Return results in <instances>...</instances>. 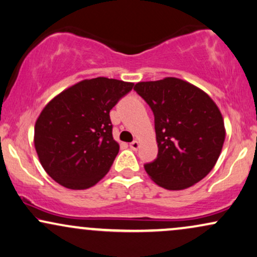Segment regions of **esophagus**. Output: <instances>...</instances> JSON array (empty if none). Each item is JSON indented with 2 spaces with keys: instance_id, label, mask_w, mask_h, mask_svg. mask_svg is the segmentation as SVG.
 Instances as JSON below:
<instances>
[{
  "instance_id": "1",
  "label": "esophagus",
  "mask_w": 257,
  "mask_h": 257,
  "mask_svg": "<svg viewBox=\"0 0 257 257\" xmlns=\"http://www.w3.org/2000/svg\"><path fill=\"white\" fill-rule=\"evenodd\" d=\"M139 147H140V142L136 141V140H135V141H133L131 144V148L133 149V151H138Z\"/></svg>"
}]
</instances>
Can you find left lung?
I'll return each mask as SVG.
<instances>
[{
    "mask_svg": "<svg viewBox=\"0 0 257 257\" xmlns=\"http://www.w3.org/2000/svg\"><path fill=\"white\" fill-rule=\"evenodd\" d=\"M134 90L154 113L158 158L147 174L166 190H185L212 170L222 152L225 128L218 106L199 87L174 77L140 82Z\"/></svg>",
    "mask_w": 257,
    "mask_h": 257,
    "instance_id": "left-lung-1",
    "label": "left lung"
}]
</instances>
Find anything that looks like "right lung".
I'll use <instances>...</instances> for the list:
<instances>
[{
	"instance_id": "obj_1",
	"label": "right lung",
	"mask_w": 257,
	"mask_h": 257,
	"mask_svg": "<svg viewBox=\"0 0 257 257\" xmlns=\"http://www.w3.org/2000/svg\"><path fill=\"white\" fill-rule=\"evenodd\" d=\"M133 86L105 77L85 79L47 103L35 122L34 146L52 179L85 190L108 173L119 151L109 112Z\"/></svg>"
}]
</instances>
